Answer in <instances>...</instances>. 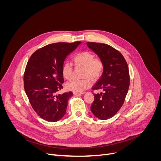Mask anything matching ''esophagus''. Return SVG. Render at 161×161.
I'll list each match as a JSON object with an SVG mask.
<instances>
[{"label":"esophagus","instance_id":"34e87169","mask_svg":"<svg viewBox=\"0 0 161 161\" xmlns=\"http://www.w3.org/2000/svg\"><path fill=\"white\" fill-rule=\"evenodd\" d=\"M85 93V92H73L74 95H81V94H84Z\"/></svg>","mask_w":161,"mask_h":161}]
</instances>
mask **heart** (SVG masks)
Instances as JSON below:
<instances>
[{"instance_id": "heart-1", "label": "heart", "mask_w": 161, "mask_h": 161, "mask_svg": "<svg viewBox=\"0 0 161 161\" xmlns=\"http://www.w3.org/2000/svg\"><path fill=\"white\" fill-rule=\"evenodd\" d=\"M74 63L76 67H83L82 76L90 78L92 80H98L104 71V62L99 57H94L92 53L88 51L80 52L74 57ZM62 75L66 80H70L73 77V67L71 62L65 61L62 66ZM92 83L88 78L84 80H73L66 83L67 90L82 92L90 88Z\"/></svg>"}]
</instances>
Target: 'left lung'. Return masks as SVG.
I'll list each match as a JSON object with an SVG mask.
<instances>
[{
    "label": "left lung",
    "instance_id": "obj_1",
    "mask_svg": "<svg viewBox=\"0 0 161 161\" xmlns=\"http://www.w3.org/2000/svg\"><path fill=\"white\" fill-rule=\"evenodd\" d=\"M87 46L104 62L101 77L92 87V92L99 90L100 94H94L91 111L101 120L113 117L122 106L130 84L129 68L122 53L111 46L88 42Z\"/></svg>",
    "mask_w": 161,
    "mask_h": 161
}]
</instances>
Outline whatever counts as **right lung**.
Listing matches in <instances>:
<instances>
[{"label": "right lung", "mask_w": 161, "mask_h": 161, "mask_svg": "<svg viewBox=\"0 0 161 161\" xmlns=\"http://www.w3.org/2000/svg\"><path fill=\"white\" fill-rule=\"evenodd\" d=\"M80 43L50 44L37 50L28 60L24 76L25 93L33 109L48 122H57L65 114L73 92L57 95L64 82L62 66L66 57Z\"/></svg>", "instance_id": "right-lung-1"}]
</instances>
